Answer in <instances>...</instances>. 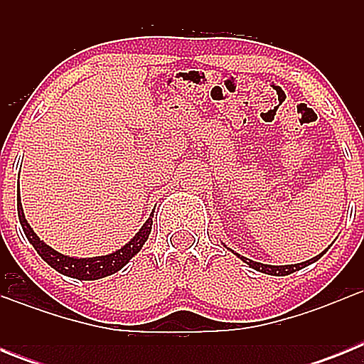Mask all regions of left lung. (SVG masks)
Returning a JSON list of instances; mask_svg holds the SVG:
<instances>
[{
    "label": "left lung",
    "instance_id": "1",
    "mask_svg": "<svg viewBox=\"0 0 364 364\" xmlns=\"http://www.w3.org/2000/svg\"><path fill=\"white\" fill-rule=\"evenodd\" d=\"M324 253H326V250H324L323 253H319V255H315L314 259H310V260H304V262H299V264H284V266L262 264V262H255V260H252V259H246V257L239 255V253H235V255L239 257V259L242 260V262H246V264L250 266V268L257 269V272L266 273V275H277V277H284V275H290V273L299 272V269H302V268H304V266L311 264V262H315V260H319L321 257L324 255Z\"/></svg>",
    "mask_w": 364,
    "mask_h": 364
}]
</instances>
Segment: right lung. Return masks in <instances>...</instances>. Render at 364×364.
I'll use <instances>...</instances> for the list:
<instances>
[{"label": "right lung", "mask_w": 364, "mask_h": 364, "mask_svg": "<svg viewBox=\"0 0 364 364\" xmlns=\"http://www.w3.org/2000/svg\"><path fill=\"white\" fill-rule=\"evenodd\" d=\"M154 213V211H153ZM153 213L149 215L144 226L138 230V233L134 235L129 242L122 246L117 252L109 253V255H100V257H87V259H78V257H69L63 255V253L56 252L54 247H50L49 244H45L43 240H40L34 230L31 228V224L27 222L23 213V208H21V197H19L18 191V217L19 224L23 228L25 237L28 239V242L34 246V250L38 252V255L50 266V268L56 269L58 273L67 275V277L78 279V281H98V279H104L112 275V273L120 272L134 255H136L142 246L146 244V240L149 239L151 226H153Z\"/></svg>", "instance_id": "right-lung-1"}]
</instances>
